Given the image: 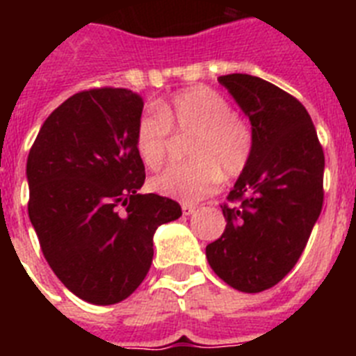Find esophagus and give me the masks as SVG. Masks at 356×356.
<instances>
[{
	"mask_svg": "<svg viewBox=\"0 0 356 356\" xmlns=\"http://www.w3.org/2000/svg\"><path fill=\"white\" fill-rule=\"evenodd\" d=\"M181 212H184V216H191V213L196 212V207L191 205V203H184L181 205Z\"/></svg>",
	"mask_w": 356,
	"mask_h": 356,
	"instance_id": "1",
	"label": "esophagus"
}]
</instances>
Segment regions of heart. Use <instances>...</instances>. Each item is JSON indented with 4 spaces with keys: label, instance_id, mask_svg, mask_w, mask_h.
<instances>
[{
    "label": "heart",
    "instance_id": "b5f03b06",
    "mask_svg": "<svg viewBox=\"0 0 356 356\" xmlns=\"http://www.w3.org/2000/svg\"><path fill=\"white\" fill-rule=\"evenodd\" d=\"M175 137H193L191 162L163 169L151 180L162 196L194 203L219 188L222 175L237 178L246 171L254 149L253 127L232 110L217 90L194 85L176 92L155 110L144 112L135 127V149L147 168H160Z\"/></svg>",
    "mask_w": 356,
    "mask_h": 356
}]
</instances>
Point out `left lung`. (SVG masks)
Listing matches in <instances>:
<instances>
[{
    "instance_id": "1",
    "label": "left lung",
    "mask_w": 356,
    "mask_h": 356,
    "mask_svg": "<svg viewBox=\"0 0 356 356\" xmlns=\"http://www.w3.org/2000/svg\"><path fill=\"white\" fill-rule=\"evenodd\" d=\"M248 114L254 149L221 209V238L207 259L242 292L275 287L300 260L325 200V151L307 108L292 94L251 74L219 76Z\"/></svg>"
}]
</instances>
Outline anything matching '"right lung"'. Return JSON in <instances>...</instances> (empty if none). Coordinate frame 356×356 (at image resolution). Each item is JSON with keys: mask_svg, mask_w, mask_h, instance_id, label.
<instances>
[{"mask_svg": "<svg viewBox=\"0 0 356 356\" xmlns=\"http://www.w3.org/2000/svg\"><path fill=\"white\" fill-rule=\"evenodd\" d=\"M143 106L122 87L72 94L28 155V216L44 259L87 303L127 300L149 271L155 229L181 216L175 200L137 193L146 180L135 149Z\"/></svg>", "mask_w": 356, "mask_h": 356, "instance_id": "add662e5", "label": "right lung"}]
</instances>
